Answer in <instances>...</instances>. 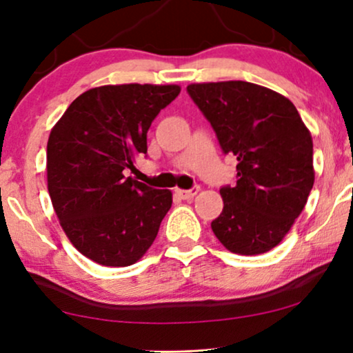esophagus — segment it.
<instances>
[{
    "mask_svg": "<svg viewBox=\"0 0 353 353\" xmlns=\"http://www.w3.org/2000/svg\"><path fill=\"white\" fill-rule=\"evenodd\" d=\"M199 190H201L199 186H194V188H191V190H176L175 192L181 197V199H192V197L199 192Z\"/></svg>",
    "mask_w": 353,
    "mask_h": 353,
    "instance_id": "esophagus-1",
    "label": "esophagus"
}]
</instances>
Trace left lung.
<instances>
[{
  "label": "left lung",
  "mask_w": 353,
  "mask_h": 353,
  "mask_svg": "<svg viewBox=\"0 0 353 353\" xmlns=\"http://www.w3.org/2000/svg\"><path fill=\"white\" fill-rule=\"evenodd\" d=\"M186 90L223 152L238 159V181L220 190L223 210L212 231L230 252H268L289 233L313 188L310 132L296 105L265 86L231 80Z\"/></svg>",
  "instance_id": "1"
}]
</instances>
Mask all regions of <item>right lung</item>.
I'll return each instance as SVG.
<instances>
[{"label":"right lung","mask_w":353,"mask_h":353,"mask_svg":"<svg viewBox=\"0 0 353 353\" xmlns=\"http://www.w3.org/2000/svg\"><path fill=\"white\" fill-rule=\"evenodd\" d=\"M178 85H104L72 103L46 149L48 191L74 248L104 267L146 254L172 207V191L125 176L148 152L152 120L180 94Z\"/></svg>","instance_id":"add662e5"}]
</instances>
